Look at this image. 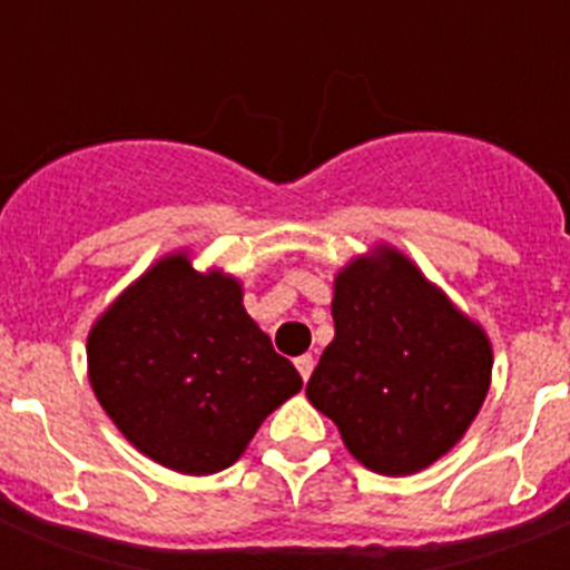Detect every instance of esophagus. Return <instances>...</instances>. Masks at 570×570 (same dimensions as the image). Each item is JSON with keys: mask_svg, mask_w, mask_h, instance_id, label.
<instances>
[{"mask_svg": "<svg viewBox=\"0 0 570 570\" xmlns=\"http://www.w3.org/2000/svg\"><path fill=\"white\" fill-rule=\"evenodd\" d=\"M296 371H299L302 380L308 382L311 374H314V356H311V354L299 356V360H296Z\"/></svg>", "mask_w": 570, "mask_h": 570, "instance_id": "obj_1", "label": "esophagus"}]
</instances>
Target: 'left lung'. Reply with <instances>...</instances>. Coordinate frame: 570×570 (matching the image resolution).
<instances>
[{
    "mask_svg": "<svg viewBox=\"0 0 570 570\" xmlns=\"http://www.w3.org/2000/svg\"><path fill=\"white\" fill-rule=\"evenodd\" d=\"M334 342L308 394L356 462L385 476L425 471L465 436L491 387L493 351L402 250L385 242L334 276Z\"/></svg>",
    "mask_w": 570,
    "mask_h": 570,
    "instance_id": "left-lung-1",
    "label": "left lung"
}]
</instances>
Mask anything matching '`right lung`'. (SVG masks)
Returning <instances> with one entry per match:
<instances>
[{
    "label": "right lung",
    "instance_id": "right-lung-1",
    "mask_svg": "<svg viewBox=\"0 0 570 570\" xmlns=\"http://www.w3.org/2000/svg\"><path fill=\"white\" fill-rule=\"evenodd\" d=\"M88 380L105 414L148 460L208 476L234 465L302 376L242 305V282L156 259L99 314Z\"/></svg>",
    "mask_w": 570,
    "mask_h": 570
}]
</instances>
